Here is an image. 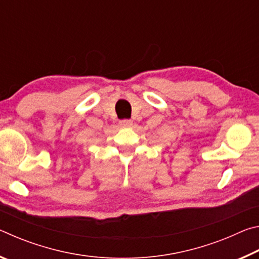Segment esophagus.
<instances>
[{
    "label": "esophagus",
    "instance_id": "34e87169",
    "mask_svg": "<svg viewBox=\"0 0 259 259\" xmlns=\"http://www.w3.org/2000/svg\"><path fill=\"white\" fill-rule=\"evenodd\" d=\"M120 124L123 125V126H130V125H133V121L129 120V119H123V120L120 121Z\"/></svg>",
    "mask_w": 259,
    "mask_h": 259
}]
</instances>
